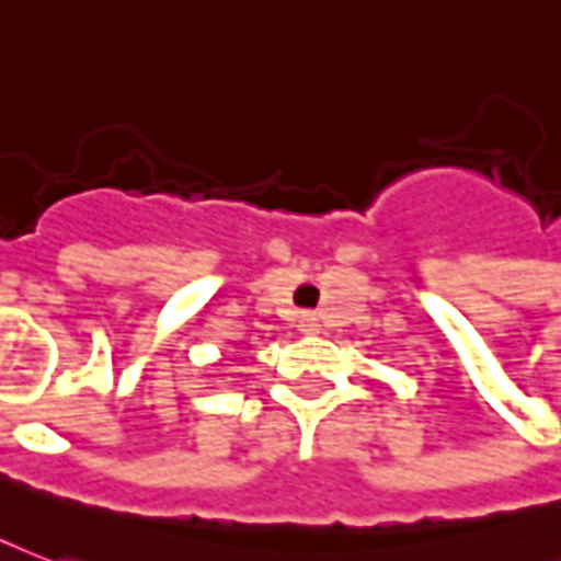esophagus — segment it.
Segmentation results:
<instances>
[{
  "instance_id": "34e87169",
  "label": "esophagus",
  "mask_w": 561,
  "mask_h": 561,
  "mask_svg": "<svg viewBox=\"0 0 561 561\" xmlns=\"http://www.w3.org/2000/svg\"><path fill=\"white\" fill-rule=\"evenodd\" d=\"M318 327H321V323L314 321L312 314H302V318H300V330H302V333H318Z\"/></svg>"
}]
</instances>
